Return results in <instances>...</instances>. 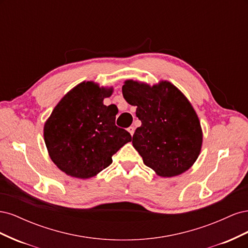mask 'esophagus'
<instances>
[{"label": "esophagus", "instance_id": "obj_1", "mask_svg": "<svg viewBox=\"0 0 248 248\" xmlns=\"http://www.w3.org/2000/svg\"><path fill=\"white\" fill-rule=\"evenodd\" d=\"M134 130H136V128H134L133 126H130L129 128H128V131H129V133L131 134V136H133V133H134Z\"/></svg>", "mask_w": 248, "mask_h": 248}]
</instances>
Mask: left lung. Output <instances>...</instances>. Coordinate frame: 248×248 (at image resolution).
Wrapping results in <instances>:
<instances>
[{
  "instance_id": "8db88e82",
  "label": "left lung",
  "mask_w": 248,
  "mask_h": 248,
  "mask_svg": "<svg viewBox=\"0 0 248 248\" xmlns=\"http://www.w3.org/2000/svg\"><path fill=\"white\" fill-rule=\"evenodd\" d=\"M122 93L137 107L141 125L132 145L146 166L168 178L191 168L201 152L202 132L196 110L182 92L167 80L151 87L129 79Z\"/></svg>"
}]
</instances>
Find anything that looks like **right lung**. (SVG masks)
<instances>
[{
	"label": "right lung",
	"mask_w": 248,
	"mask_h": 248,
	"mask_svg": "<svg viewBox=\"0 0 248 248\" xmlns=\"http://www.w3.org/2000/svg\"><path fill=\"white\" fill-rule=\"evenodd\" d=\"M111 93L112 88L82 81L60 100L44 124V141L50 158L68 176H96L131 140L130 133L115 124L118 108L103 104Z\"/></svg>",
	"instance_id": "add662e5"
}]
</instances>
